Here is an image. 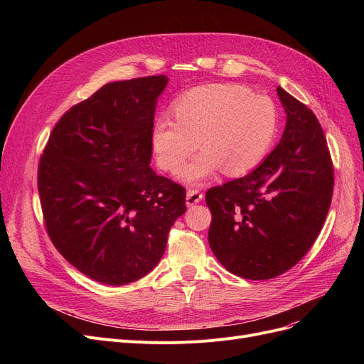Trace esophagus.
I'll return each mask as SVG.
<instances>
[{
  "label": "esophagus",
  "instance_id": "1",
  "mask_svg": "<svg viewBox=\"0 0 364 364\" xmlns=\"http://www.w3.org/2000/svg\"><path fill=\"white\" fill-rule=\"evenodd\" d=\"M203 195L199 192V190H188L187 196H186V203L187 206H193L202 200Z\"/></svg>",
  "mask_w": 364,
  "mask_h": 364
}]
</instances>
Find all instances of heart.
<instances>
[{
	"label": "heart",
	"mask_w": 364,
	"mask_h": 364,
	"mask_svg": "<svg viewBox=\"0 0 364 364\" xmlns=\"http://www.w3.org/2000/svg\"><path fill=\"white\" fill-rule=\"evenodd\" d=\"M174 119L158 117L150 146L158 166L176 174L199 144L204 150L180 172L200 186L224 169L242 176L272 149L279 131V110L269 95L252 94L239 84H208L188 90L172 102Z\"/></svg>",
	"instance_id": "heart-1"
}]
</instances>
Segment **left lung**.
Returning <instances> with one entry per match:
<instances>
[{"label": "left lung", "mask_w": 364, "mask_h": 364, "mask_svg": "<svg viewBox=\"0 0 364 364\" xmlns=\"http://www.w3.org/2000/svg\"><path fill=\"white\" fill-rule=\"evenodd\" d=\"M280 143L251 174L213 187L209 246L225 270L250 280L277 277L316 242L333 193V166L316 114L282 87Z\"/></svg>", "instance_id": "1"}]
</instances>
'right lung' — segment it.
Instances as JSON below:
<instances>
[{
  "label": "right lung",
  "mask_w": 364,
  "mask_h": 364,
  "mask_svg": "<svg viewBox=\"0 0 364 364\" xmlns=\"http://www.w3.org/2000/svg\"><path fill=\"white\" fill-rule=\"evenodd\" d=\"M165 75L103 85L53 128L38 166L47 233L87 277L119 286L150 273L186 213V190L150 168Z\"/></svg>",
  "instance_id": "1"
}]
</instances>
